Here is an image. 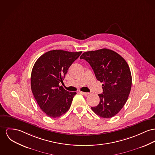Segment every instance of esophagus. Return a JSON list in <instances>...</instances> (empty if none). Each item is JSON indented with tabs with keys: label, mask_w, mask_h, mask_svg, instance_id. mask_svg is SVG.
<instances>
[{
	"label": "esophagus",
	"mask_w": 155,
	"mask_h": 155,
	"mask_svg": "<svg viewBox=\"0 0 155 155\" xmlns=\"http://www.w3.org/2000/svg\"><path fill=\"white\" fill-rule=\"evenodd\" d=\"M80 93L82 94L83 95H85V96H87V95H89L90 94V93H87V92H80Z\"/></svg>",
	"instance_id": "esophagus-1"
}]
</instances>
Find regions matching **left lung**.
I'll return each mask as SVG.
<instances>
[{"label":"left lung","instance_id":"8db88e82","mask_svg":"<svg viewBox=\"0 0 155 155\" xmlns=\"http://www.w3.org/2000/svg\"><path fill=\"white\" fill-rule=\"evenodd\" d=\"M80 59L92 67L97 81L103 83L100 102L92 107L93 112L103 118H110L122 109L132 87V75L128 64L116 52L108 49L84 52Z\"/></svg>","mask_w":155,"mask_h":155}]
</instances>
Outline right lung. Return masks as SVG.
<instances>
[{
    "mask_svg": "<svg viewBox=\"0 0 155 155\" xmlns=\"http://www.w3.org/2000/svg\"><path fill=\"white\" fill-rule=\"evenodd\" d=\"M81 53L53 50L42 54L35 62L31 73V91L48 116L60 117L70 108L76 93L66 91L59 84L63 82L69 67Z\"/></svg>",
    "mask_w": 155,
    "mask_h": 155,
    "instance_id": "add662e5",
    "label": "right lung"
}]
</instances>
